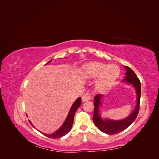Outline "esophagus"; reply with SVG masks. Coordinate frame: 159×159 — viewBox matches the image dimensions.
I'll return each instance as SVG.
<instances>
[{
	"instance_id": "esophagus-1",
	"label": "esophagus",
	"mask_w": 159,
	"mask_h": 159,
	"mask_svg": "<svg viewBox=\"0 0 159 159\" xmlns=\"http://www.w3.org/2000/svg\"><path fill=\"white\" fill-rule=\"evenodd\" d=\"M91 98H92V95H91V93H85L83 95L82 98H81V99H82V102H87V101L89 100Z\"/></svg>"
}]
</instances>
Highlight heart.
Returning a JSON list of instances; mask_svg holds the SVG:
<instances>
[{"label":"heart","instance_id":"heart-1","mask_svg":"<svg viewBox=\"0 0 159 159\" xmlns=\"http://www.w3.org/2000/svg\"><path fill=\"white\" fill-rule=\"evenodd\" d=\"M84 74L89 78H99L96 81V88L103 91L111 86L117 80L119 75V68L116 65L93 62L85 66Z\"/></svg>","mask_w":159,"mask_h":159}]
</instances>
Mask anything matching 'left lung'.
<instances>
[{"mask_svg":"<svg viewBox=\"0 0 159 159\" xmlns=\"http://www.w3.org/2000/svg\"><path fill=\"white\" fill-rule=\"evenodd\" d=\"M125 69L127 70L125 74L126 77L123 80V81H126L127 84H131L133 86H134L136 90L137 98L135 109L127 118L120 120V121L111 119H102L99 115V107L102 105L101 100H102L103 96L102 95L97 94L94 98V114L93 117V123L101 131L108 134H117L124 131L125 129H126L133 123L139 113L141 93L140 80L137 78L136 74L129 67L125 66Z\"/></svg>","mask_w":159,"mask_h":159,"instance_id":"obj_1","label":"left lung"}]
</instances>
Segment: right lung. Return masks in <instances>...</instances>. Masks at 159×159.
Listing matches in <instances>:
<instances>
[{
  "label": "right lung",
  "mask_w": 159,
  "mask_h": 159,
  "mask_svg": "<svg viewBox=\"0 0 159 159\" xmlns=\"http://www.w3.org/2000/svg\"><path fill=\"white\" fill-rule=\"evenodd\" d=\"M51 61H52V60H50L46 64L50 63ZM81 103V99L80 97L75 101V102L73 103V105H72V106L70 110V112L68 115V117H67L66 121H64L63 125H62L61 127L59 129H57L56 131H55L54 133H53L52 134H45L43 133H42L43 134H44L46 137L51 138V139H57V138H60V137H62L63 136L66 135L67 133H68L70 132V131L71 129L72 125H73V123H74V115L76 112L77 109H78V107L80 106ZM29 122L32 125V124L31 123V122L30 121H29Z\"/></svg>",
  "instance_id": "1"
}]
</instances>
